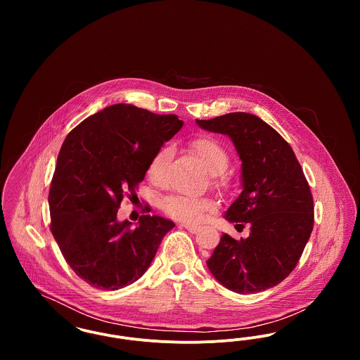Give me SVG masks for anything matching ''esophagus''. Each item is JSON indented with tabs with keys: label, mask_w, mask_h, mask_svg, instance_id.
Segmentation results:
<instances>
[{
	"label": "esophagus",
	"mask_w": 360,
	"mask_h": 360,
	"mask_svg": "<svg viewBox=\"0 0 360 360\" xmlns=\"http://www.w3.org/2000/svg\"><path fill=\"white\" fill-rule=\"evenodd\" d=\"M181 226H184L185 229H188V232H191V233H194V232H197L198 231V225H195V224H188V223H184L181 224Z\"/></svg>",
	"instance_id": "34e87169"
}]
</instances>
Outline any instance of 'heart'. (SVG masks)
<instances>
[{"label": "heart", "instance_id": "heart-1", "mask_svg": "<svg viewBox=\"0 0 360 360\" xmlns=\"http://www.w3.org/2000/svg\"><path fill=\"white\" fill-rule=\"evenodd\" d=\"M188 146L204 162L206 169L212 172L213 184L219 188H224L226 185V175L224 170L229 163V155L223 144L213 137L197 136L190 140ZM172 155V147L165 146L153 156L147 174L155 184H162L165 181ZM162 209L172 219L197 223L204 217L206 212L213 209V202L207 198L172 194L162 201Z\"/></svg>", "mask_w": 360, "mask_h": 360}]
</instances>
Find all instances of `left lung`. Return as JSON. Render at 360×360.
Instances as JSON below:
<instances>
[{"instance_id":"left-lung-1","label":"left lung","mask_w":360,"mask_h":360,"mask_svg":"<svg viewBox=\"0 0 360 360\" xmlns=\"http://www.w3.org/2000/svg\"><path fill=\"white\" fill-rule=\"evenodd\" d=\"M195 121L233 141L243 191L224 217L236 229L250 226L247 239L224 233L207 269L239 294L274 288L295 269L313 229V197L301 165L290 144L255 115L235 112Z\"/></svg>"}]
</instances>
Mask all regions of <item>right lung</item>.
<instances>
[{
	"label": "right lung",
	"mask_w": 360,
	"mask_h": 360,
	"mask_svg": "<svg viewBox=\"0 0 360 360\" xmlns=\"http://www.w3.org/2000/svg\"><path fill=\"white\" fill-rule=\"evenodd\" d=\"M182 125L175 115L116 103L65 139L49 194L50 229L72 271L90 286L119 290L134 283L174 228L170 220L150 214L131 228L128 220L117 221V210Z\"/></svg>",
	"instance_id": "1"
}]
</instances>
